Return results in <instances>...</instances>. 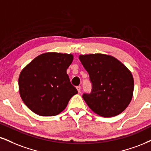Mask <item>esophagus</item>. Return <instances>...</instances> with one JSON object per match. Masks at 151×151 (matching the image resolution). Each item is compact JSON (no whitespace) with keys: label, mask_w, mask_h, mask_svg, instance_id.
<instances>
[{"label":"esophagus","mask_w":151,"mask_h":151,"mask_svg":"<svg viewBox=\"0 0 151 151\" xmlns=\"http://www.w3.org/2000/svg\"><path fill=\"white\" fill-rule=\"evenodd\" d=\"M76 89H77L78 92L79 93L81 92V86H77V87H76Z\"/></svg>","instance_id":"34e87169"}]
</instances>
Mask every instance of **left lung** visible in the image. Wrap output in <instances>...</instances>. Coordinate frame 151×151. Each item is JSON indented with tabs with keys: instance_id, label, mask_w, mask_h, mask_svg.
Here are the masks:
<instances>
[{
	"instance_id": "left-lung-1",
	"label": "left lung",
	"mask_w": 151,
	"mask_h": 151,
	"mask_svg": "<svg viewBox=\"0 0 151 151\" xmlns=\"http://www.w3.org/2000/svg\"><path fill=\"white\" fill-rule=\"evenodd\" d=\"M79 59L92 83L91 92L83 95L91 110L106 118L124 111L134 91L133 76L127 67L115 57L103 54L81 55Z\"/></svg>"
}]
</instances>
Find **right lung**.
I'll list each match as a JSON object with an SVG mask.
<instances>
[{
	"mask_svg": "<svg viewBox=\"0 0 151 151\" xmlns=\"http://www.w3.org/2000/svg\"><path fill=\"white\" fill-rule=\"evenodd\" d=\"M73 59L68 54L47 52L38 56L19 77L21 98L31 111L41 116H54L66 109L78 91L66 73Z\"/></svg>",
	"mask_w": 151,
	"mask_h": 151,
	"instance_id": "add662e5",
	"label": "right lung"
}]
</instances>
